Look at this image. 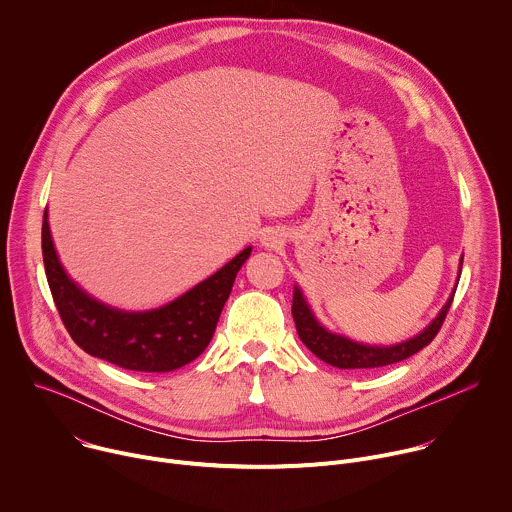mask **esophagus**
<instances>
[{
    "label": "esophagus",
    "mask_w": 512,
    "mask_h": 512,
    "mask_svg": "<svg viewBox=\"0 0 512 512\" xmlns=\"http://www.w3.org/2000/svg\"><path fill=\"white\" fill-rule=\"evenodd\" d=\"M261 243H263V245H267V247H273V245L277 243V237H275L273 233H267V235H263Z\"/></svg>",
    "instance_id": "esophagus-1"
}]
</instances>
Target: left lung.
Returning a JSON list of instances; mask_svg holds the SVG:
<instances>
[{
  "label": "left lung",
  "instance_id": "obj_1",
  "mask_svg": "<svg viewBox=\"0 0 512 512\" xmlns=\"http://www.w3.org/2000/svg\"><path fill=\"white\" fill-rule=\"evenodd\" d=\"M462 271V263H460ZM454 296L448 300V304L437 314V318L417 336L395 344V346H369V344H358L354 340H348L344 336L328 332L312 314L310 306L306 304L302 291L294 289V304H291V314H294V322L298 328V334L302 342L324 362L332 364L336 369H379L387 367V364L401 362L421 348H425L435 334L440 332L446 314L452 306Z\"/></svg>",
  "mask_w": 512,
  "mask_h": 512
}]
</instances>
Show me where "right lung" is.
Returning <instances> with one entry per match:
<instances>
[{"mask_svg": "<svg viewBox=\"0 0 512 512\" xmlns=\"http://www.w3.org/2000/svg\"><path fill=\"white\" fill-rule=\"evenodd\" d=\"M249 255L251 247L162 308L123 312L91 298L66 275L44 210V269L64 328L85 352L127 371L168 373L198 358L214 334L235 277Z\"/></svg>", "mask_w": 512, "mask_h": 512, "instance_id": "add662e5", "label": "right lung"}]
</instances>
